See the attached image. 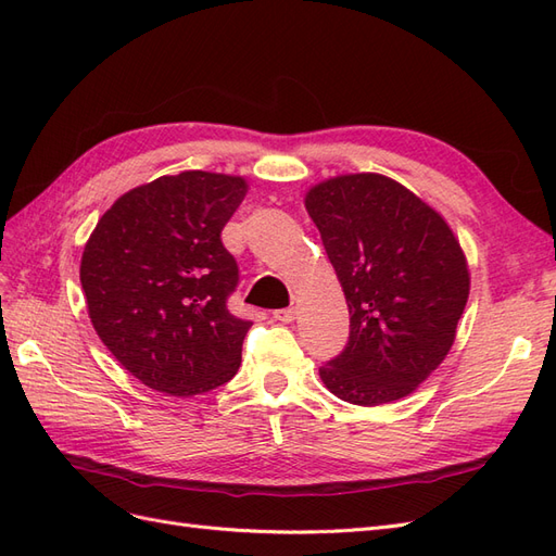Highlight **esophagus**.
<instances>
[{"mask_svg":"<svg viewBox=\"0 0 556 556\" xmlns=\"http://www.w3.org/2000/svg\"><path fill=\"white\" fill-rule=\"evenodd\" d=\"M274 319H278V323L282 325H290L294 319V311L292 308H280V311H274Z\"/></svg>","mask_w":556,"mask_h":556,"instance_id":"34e87169","label":"esophagus"}]
</instances>
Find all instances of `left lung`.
<instances>
[{
  "instance_id": "obj_1",
  "label": "left lung",
  "mask_w": 556,
  "mask_h": 556,
  "mask_svg": "<svg viewBox=\"0 0 556 556\" xmlns=\"http://www.w3.org/2000/svg\"><path fill=\"white\" fill-rule=\"evenodd\" d=\"M306 211L350 311L348 343L319 378L355 406L408 396L457 336L470 290L459 241L429 204L380 174L319 182Z\"/></svg>"
}]
</instances>
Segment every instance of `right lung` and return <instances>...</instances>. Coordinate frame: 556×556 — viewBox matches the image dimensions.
<instances>
[{"mask_svg": "<svg viewBox=\"0 0 556 556\" xmlns=\"http://www.w3.org/2000/svg\"><path fill=\"white\" fill-rule=\"evenodd\" d=\"M241 176L182 172L123 194L83 250L80 285L111 355L150 390L192 396L237 376L250 319L231 315L239 266L223 227Z\"/></svg>", "mask_w": 556, "mask_h": 556, "instance_id": "obj_1", "label": "right lung"}]
</instances>
